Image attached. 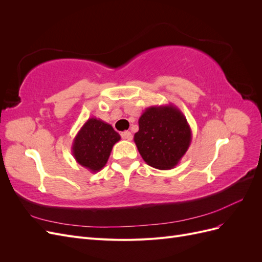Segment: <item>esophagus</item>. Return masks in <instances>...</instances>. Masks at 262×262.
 <instances>
[{
    "instance_id": "esophagus-1",
    "label": "esophagus",
    "mask_w": 262,
    "mask_h": 262,
    "mask_svg": "<svg viewBox=\"0 0 262 262\" xmlns=\"http://www.w3.org/2000/svg\"><path fill=\"white\" fill-rule=\"evenodd\" d=\"M121 137H122V139H124V140H128V141H131L132 140V134H131V132H129V131H124V132H122L121 133Z\"/></svg>"
}]
</instances>
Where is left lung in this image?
<instances>
[{"label":"left lung","mask_w":262,"mask_h":262,"mask_svg":"<svg viewBox=\"0 0 262 262\" xmlns=\"http://www.w3.org/2000/svg\"><path fill=\"white\" fill-rule=\"evenodd\" d=\"M192 133L186 117L168 104L150 106L139 118L134 142L144 162L157 169H171L186 154Z\"/></svg>","instance_id":"obj_1"}]
</instances>
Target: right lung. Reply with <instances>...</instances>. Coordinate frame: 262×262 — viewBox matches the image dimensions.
<instances>
[{
	"label": "right lung",
	"mask_w": 262,
	"mask_h": 262,
	"mask_svg": "<svg viewBox=\"0 0 262 262\" xmlns=\"http://www.w3.org/2000/svg\"><path fill=\"white\" fill-rule=\"evenodd\" d=\"M121 137L109 123L97 118H90L73 140L72 154L76 163L96 172L107 164L113 146Z\"/></svg>",
	"instance_id": "obj_1"
}]
</instances>
